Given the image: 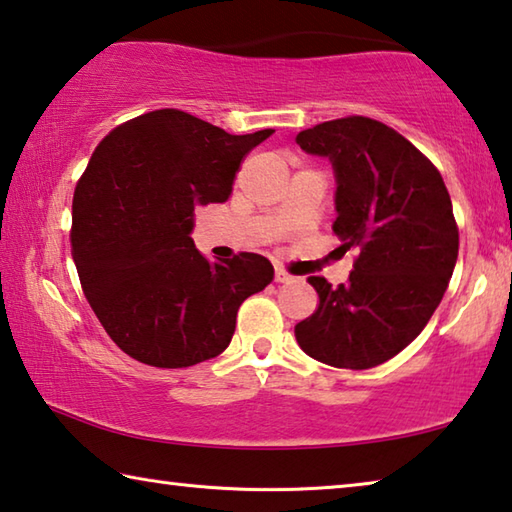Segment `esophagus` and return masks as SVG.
Returning <instances> with one entry per match:
<instances>
[{
	"mask_svg": "<svg viewBox=\"0 0 512 512\" xmlns=\"http://www.w3.org/2000/svg\"><path fill=\"white\" fill-rule=\"evenodd\" d=\"M275 282H280V284L293 282V275H289L287 271H284V268H275Z\"/></svg>",
	"mask_w": 512,
	"mask_h": 512,
	"instance_id": "34e87169",
	"label": "esophagus"
}]
</instances>
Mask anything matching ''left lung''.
<instances>
[{
    "label": "left lung",
    "instance_id": "left-lung-1",
    "mask_svg": "<svg viewBox=\"0 0 512 512\" xmlns=\"http://www.w3.org/2000/svg\"><path fill=\"white\" fill-rule=\"evenodd\" d=\"M309 155L332 162L334 235L359 248L350 280L309 277L320 305L296 325L311 359L366 370L400 354L443 300L458 257L452 198L438 169L368 117H345L298 133Z\"/></svg>",
    "mask_w": 512,
    "mask_h": 512
}]
</instances>
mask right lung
<instances>
[{
	"label": "right lung",
	"mask_w": 512,
	"mask_h": 512,
	"mask_svg": "<svg viewBox=\"0 0 512 512\" xmlns=\"http://www.w3.org/2000/svg\"><path fill=\"white\" fill-rule=\"evenodd\" d=\"M275 131L230 135L183 110H153L106 135L72 203V259L99 323L128 357L187 368L228 348L237 311L273 282L255 253L210 262L196 207L225 203L244 155Z\"/></svg>",
	"instance_id": "1"
}]
</instances>
